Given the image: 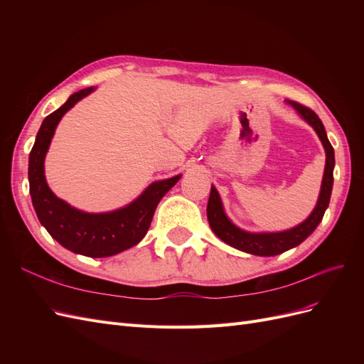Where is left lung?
<instances>
[{"label":"left lung","instance_id":"1","mask_svg":"<svg viewBox=\"0 0 364 364\" xmlns=\"http://www.w3.org/2000/svg\"><path fill=\"white\" fill-rule=\"evenodd\" d=\"M297 112H299L304 119H306L308 123L313 126V129L317 132L318 138H321L322 144L326 151V165H325V174H323V181H322V190L321 196H318L317 205L314 208V211L311 215L308 217L304 223L299 226H296L290 230H284V232H273V234H250L245 232V230L238 229L232 223L229 222V218L223 213V206L222 202H220V196L214 186H211V194H209V200H208V208H206V214H208V222L211 229L214 230V234L223 240L225 243L229 246H232L235 249H240L247 253H253V255H259V257H273L278 255V253H282L285 250H289L297 245H301L302 241L310 235L313 230L317 228V225L321 223V220L323 218L325 209L329 205V197H331V190H333V170H334V149L331 146V142L328 141L325 127L322 124L321 118L317 117L314 111H311L310 107H306L301 103H297L294 100H287Z\"/></svg>","mask_w":364,"mask_h":364}]
</instances>
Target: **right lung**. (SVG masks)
I'll return each instance as SVG.
<instances>
[{
  "instance_id": "obj_1",
  "label": "right lung",
  "mask_w": 364,
  "mask_h": 364,
  "mask_svg": "<svg viewBox=\"0 0 364 364\" xmlns=\"http://www.w3.org/2000/svg\"><path fill=\"white\" fill-rule=\"evenodd\" d=\"M92 91L91 86L73 94L67 103L42 121L28 158V182L33 206L48 234L74 253L103 258L135 246L144 238L159 200L181 176L151 183L134 203L107 214H86L58 199L43 176V159L60 118Z\"/></svg>"
}]
</instances>
